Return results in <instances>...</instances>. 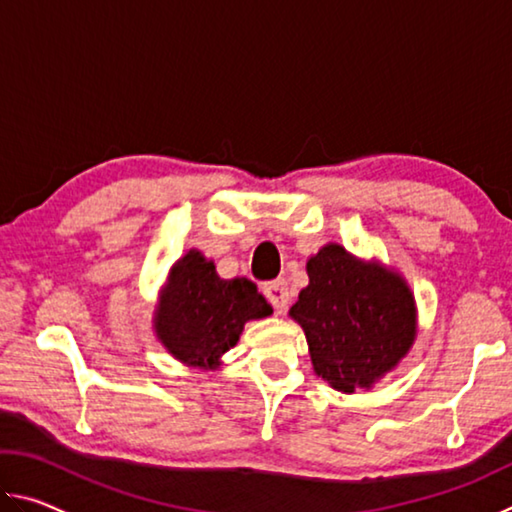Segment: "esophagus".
I'll list each match as a JSON object with an SVG mask.
<instances>
[{
	"mask_svg": "<svg viewBox=\"0 0 512 512\" xmlns=\"http://www.w3.org/2000/svg\"><path fill=\"white\" fill-rule=\"evenodd\" d=\"M262 291H264L266 300L271 302V305H273L277 311H284V309H287L289 302H291V291H289L287 280L266 282L264 287H262Z\"/></svg>",
	"mask_w": 512,
	"mask_h": 512,
	"instance_id": "1",
	"label": "esophagus"
}]
</instances>
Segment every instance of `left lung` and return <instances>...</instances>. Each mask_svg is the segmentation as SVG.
Segmentation results:
<instances>
[{"instance_id": "obj_1", "label": "left lung", "mask_w": 512, "mask_h": 512, "mask_svg": "<svg viewBox=\"0 0 512 512\" xmlns=\"http://www.w3.org/2000/svg\"><path fill=\"white\" fill-rule=\"evenodd\" d=\"M309 284L289 316L307 336L314 372L334 391H370L418 336L415 296L395 268L329 241L307 259Z\"/></svg>"}]
</instances>
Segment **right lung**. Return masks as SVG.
Instances as JSON below:
<instances>
[{
    "label": "right lung",
    "mask_w": 512,
    "mask_h": 512,
    "mask_svg": "<svg viewBox=\"0 0 512 512\" xmlns=\"http://www.w3.org/2000/svg\"><path fill=\"white\" fill-rule=\"evenodd\" d=\"M273 314V307L248 277L223 280L198 248L169 268L153 311V332L173 359L192 368L219 370L248 320Z\"/></svg>",
    "instance_id": "add662e5"
}]
</instances>
